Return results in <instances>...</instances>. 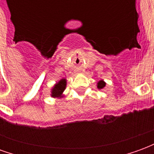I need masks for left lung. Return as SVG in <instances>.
<instances>
[{
  "mask_svg": "<svg viewBox=\"0 0 154 154\" xmlns=\"http://www.w3.org/2000/svg\"><path fill=\"white\" fill-rule=\"evenodd\" d=\"M97 88L98 89H103L104 87H106V82H104L103 80H100L98 82H97Z\"/></svg>",
  "mask_w": 154,
  "mask_h": 154,
  "instance_id": "8db88e82",
  "label": "left lung"
}]
</instances>
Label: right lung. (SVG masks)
<instances>
[{
  "label": "right lung",
  "mask_w": 154,
  "mask_h": 154,
  "mask_svg": "<svg viewBox=\"0 0 154 154\" xmlns=\"http://www.w3.org/2000/svg\"><path fill=\"white\" fill-rule=\"evenodd\" d=\"M66 87H67V79L62 78L52 87L50 96L54 98H63L64 97L63 91L66 89Z\"/></svg>",
  "instance_id": "obj_1"
}]
</instances>
